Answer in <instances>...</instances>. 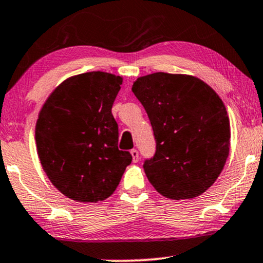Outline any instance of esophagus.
<instances>
[{
    "label": "esophagus",
    "mask_w": 263,
    "mask_h": 263,
    "mask_svg": "<svg viewBox=\"0 0 263 263\" xmlns=\"http://www.w3.org/2000/svg\"><path fill=\"white\" fill-rule=\"evenodd\" d=\"M131 155H132V160H134V162H137V161L139 160L138 151H136V149H132V151H131Z\"/></svg>",
    "instance_id": "esophagus-1"
}]
</instances>
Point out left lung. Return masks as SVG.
I'll use <instances>...</instances> for the list:
<instances>
[{
    "mask_svg": "<svg viewBox=\"0 0 263 263\" xmlns=\"http://www.w3.org/2000/svg\"><path fill=\"white\" fill-rule=\"evenodd\" d=\"M132 92L155 136V155L143 165L149 182L174 200L199 197L220 176L231 147L220 96L195 76L168 72L141 76Z\"/></svg>",
    "mask_w": 263,
    "mask_h": 263,
    "instance_id": "1",
    "label": "left lung"
}]
</instances>
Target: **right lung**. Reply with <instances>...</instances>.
I'll return each instance as SVG.
<instances>
[{"mask_svg":"<svg viewBox=\"0 0 263 263\" xmlns=\"http://www.w3.org/2000/svg\"><path fill=\"white\" fill-rule=\"evenodd\" d=\"M121 76L91 71L64 80L46 99L36 121L40 162L65 197L97 202L110 197L131 164L119 151L111 107Z\"/></svg>","mask_w":263,"mask_h":263,"instance_id":"obj_1","label":"right lung"}]
</instances>
